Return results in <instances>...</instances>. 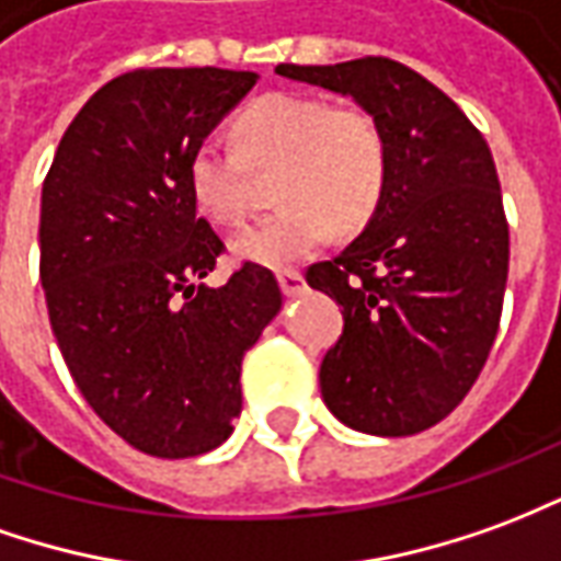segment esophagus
I'll return each mask as SVG.
<instances>
[{"label": "esophagus", "mask_w": 561, "mask_h": 561, "mask_svg": "<svg viewBox=\"0 0 561 561\" xmlns=\"http://www.w3.org/2000/svg\"><path fill=\"white\" fill-rule=\"evenodd\" d=\"M277 280H280L284 296H301L305 293V277H301V272H280Z\"/></svg>", "instance_id": "34e87169"}]
</instances>
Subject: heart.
I'll use <instances>...</instances> for the list:
<instances>
[{"label": "heart", "mask_w": 561, "mask_h": 561, "mask_svg": "<svg viewBox=\"0 0 561 561\" xmlns=\"http://www.w3.org/2000/svg\"><path fill=\"white\" fill-rule=\"evenodd\" d=\"M237 147L202 141L190 157V193L210 220L236 226L256 208L253 169L277 172L284 208L232 238L238 260L289 268L311 260L335 224L356 229L375 214L389 169L380 123L363 108L268 93L238 114Z\"/></svg>", "instance_id": "obj_1"}]
</instances>
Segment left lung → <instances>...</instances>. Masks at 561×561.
<instances>
[{"label":"left lung","instance_id":"8db88e82","mask_svg":"<svg viewBox=\"0 0 561 561\" xmlns=\"http://www.w3.org/2000/svg\"><path fill=\"white\" fill-rule=\"evenodd\" d=\"M274 71L353 99L383 129L387 186L371 220L305 277L344 308L320 365L325 408L365 435H416L465 399L499 332L511 238L486 138L396 59Z\"/></svg>","mask_w":561,"mask_h":561}]
</instances>
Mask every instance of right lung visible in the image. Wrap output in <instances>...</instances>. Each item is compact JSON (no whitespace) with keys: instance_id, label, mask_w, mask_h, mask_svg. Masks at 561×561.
<instances>
[{"instance_id":"1","label":"right lung","mask_w":561,"mask_h":561,"mask_svg":"<svg viewBox=\"0 0 561 561\" xmlns=\"http://www.w3.org/2000/svg\"><path fill=\"white\" fill-rule=\"evenodd\" d=\"M256 71L141 69L108 81L62 135L42 186V287L81 396L135 450L186 459L241 414V359L284 296L244 262L205 277L224 241L196 214L190 157Z\"/></svg>"}]
</instances>
